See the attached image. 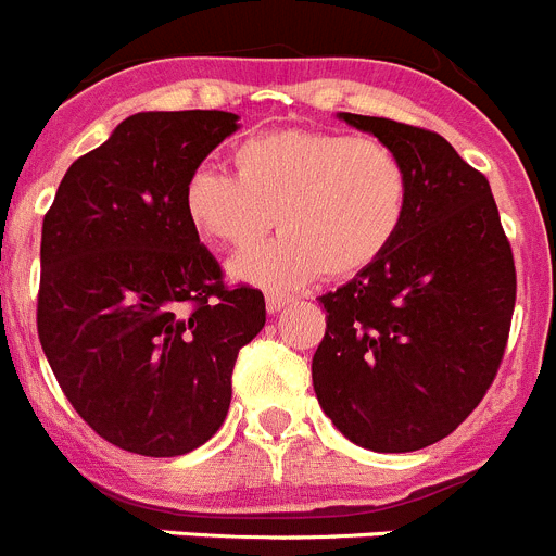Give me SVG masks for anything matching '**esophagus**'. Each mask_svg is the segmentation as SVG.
<instances>
[{"instance_id":"obj_1","label":"esophagus","mask_w":556,"mask_h":556,"mask_svg":"<svg viewBox=\"0 0 556 556\" xmlns=\"http://www.w3.org/2000/svg\"><path fill=\"white\" fill-rule=\"evenodd\" d=\"M292 303V294H283V292H267V312L269 314H278L283 306Z\"/></svg>"}]
</instances>
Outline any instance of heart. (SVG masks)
Instances as JSON below:
<instances>
[{"label":"heart","mask_w":556,"mask_h":556,"mask_svg":"<svg viewBox=\"0 0 556 556\" xmlns=\"http://www.w3.org/2000/svg\"><path fill=\"white\" fill-rule=\"evenodd\" d=\"M236 178L198 166L184 184V214L211 248L250 250L233 275L269 289L303 287L326 269L348 278L381 262L401 239L412 175L401 152L376 136L278 130L236 144Z\"/></svg>","instance_id":"obj_1"}]
</instances>
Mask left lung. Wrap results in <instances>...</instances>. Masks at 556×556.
Segmentation results:
<instances>
[{
  "instance_id": "8db88e82",
  "label": "left lung",
  "mask_w": 556,
  "mask_h": 556,
  "mask_svg": "<svg viewBox=\"0 0 556 556\" xmlns=\"http://www.w3.org/2000/svg\"><path fill=\"white\" fill-rule=\"evenodd\" d=\"M339 119L401 152L412 203L390 253L320 298L314 392L351 443L406 454L448 437L493 384L518 287L513 248L488 178L440 132Z\"/></svg>"
}]
</instances>
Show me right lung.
<instances>
[{
    "label": "right lung",
    "instance_id": "right-lung-1",
    "mask_svg": "<svg viewBox=\"0 0 556 556\" xmlns=\"http://www.w3.org/2000/svg\"><path fill=\"white\" fill-rule=\"evenodd\" d=\"M228 111L132 113L68 166L41 230L38 339L102 440L180 456L217 434L264 294L225 287L184 214V184L239 130Z\"/></svg>",
    "mask_w": 556,
    "mask_h": 556
}]
</instances>
